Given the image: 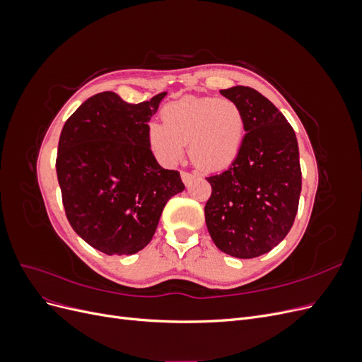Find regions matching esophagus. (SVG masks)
Here are the masks:
<instances>
[{
    "instance_id": "esophagus-1",
    "label": "esophagus",
    "mask_w": 362,
    "mask_h": 362,
    "mask_svg": "<svg viewBox=\"0 0 362 362\" xmlns=\"http://www.w3.org/2000/svg\"><path fill=\"white\" fill-rule=\"evenodd\" d=\"M181 180L185 185H190L192 181L194 180V175L190 173V172H181Z\"/></svg>"
}]
</instances>
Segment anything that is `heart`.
Listing matches in <instances>:
<instances>
[{"mask_svg":"<svg viewBox=\"0 0 362 362\" xmlns=\"http://www.w3.org/2000/svg\"><path fill=\"white\" fill-rule=\"evenodd\" d=\"M160 124L148 127V144L168 166L184 156V145L196 168L217 172L231 166L245 139V119L228 98L185 96L164 105Z\"/></svg>","mask_w":362,"mask_h":362,"instance_id":"b5f03b06","label":"heart"}]
</instances>
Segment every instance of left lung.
<instances>
[{
    "instance_id": "8db88e82",
    "label": "left lung",
    "mask_w": 362,
    "mask_h": 362,
    "mask_svg": "<svg viewBox=\"0 0 362 362\" xmlns=\"http://www.w3.org/2000/svg\"><path fill=\"white\" fill-rule=\"evenodd\" d=\"M221 93L245 119V139L225 172L208 177L205 223L214 245L235 258H255L278 246L293 226L302 190L299 146L287 119L252 87Z\"/></svg>"
}]
</instances>
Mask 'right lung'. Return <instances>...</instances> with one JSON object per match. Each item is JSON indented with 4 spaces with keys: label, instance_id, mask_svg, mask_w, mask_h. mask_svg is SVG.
Wrapping results in <instances>:
<instances>
[{
    "label": "right lung",
    "instance_id": "obj_1",
    "mask_svg": "<svg viewBox=\"0 0 362 362\" xmlns=\"http://www.w3.org/2000/svg\"><path fill=\"white\" fill-rule=\"evenodd\" d=\"M166 92L129 104L115 92L84 101L63 125L56 160L64 213L87 245L133 255L154 237L166 202L185 187L148 144V122Z\"/></svg>",
    "mask_w": 362,
    "mask_h": 362
}]
</instances>
